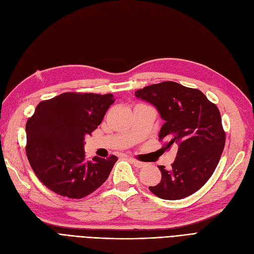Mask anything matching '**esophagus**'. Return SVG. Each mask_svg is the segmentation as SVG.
Listing matches in <instances>:
<instances>
[{
  "label": "esophagus",
  "mask_w": 254,
  "mask_h": 254,
  "mask_svg": "<svg viewBox=\"0 0 254 254\" xmlns=\"http://www.w3.org/2000/svg\"><path fill=\"white\" fill-rule=\"evenodd\" d=\"M129 161L133 163V165L136 167V168H144L146 166L145 162H142V161H139V160H136L134 158H129Z\"/></svg>",
  "instance_id": "34e87169"
}]
</instances>
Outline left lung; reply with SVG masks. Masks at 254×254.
I'll use <instances>...</instances> for the list:
<instances>
[{
	"label": "left lung",
	"mask_w": 254,
	"mask_h": 254,
	"mask_svg": "<svg viewBox=\"0 0 254 254\" xmlns=\"http://www.w3.org/2000/svg\"><path fill=\"white\" fill-rule=\"evenodd\" d=\"M135 96L153 104L165 120L159 130V140L167 141L163 148H178L170 170L158 167L161 181L150 191L168 200L198 191L213 174L226 142L217 106L198 89L173 81L145 86Z\"/></svg>",
	"instance_id": "left-lung-1"
}]
</instances>
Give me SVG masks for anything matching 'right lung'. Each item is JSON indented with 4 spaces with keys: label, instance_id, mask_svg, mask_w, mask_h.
Masks as SVG:
<instances>
[{
    "label": "right lung",
    "instance_id": "obj_1",
    "mask_svg": "<svg viewBox=\"0 0 254 254\" xmlns=\"http://www.w3.org/2000/svg\"><path fill=\"white\" fill-rule=\"evenodd\" d=\"M115 102L112 94L64 93L41 101L26 122V155L48 189L68 198H83L106 179L118 158L85 159L84 137L101 124Z\"/></svg>",
    "mask_w": 254,
    "mask_h": 254
}]
</instances>
